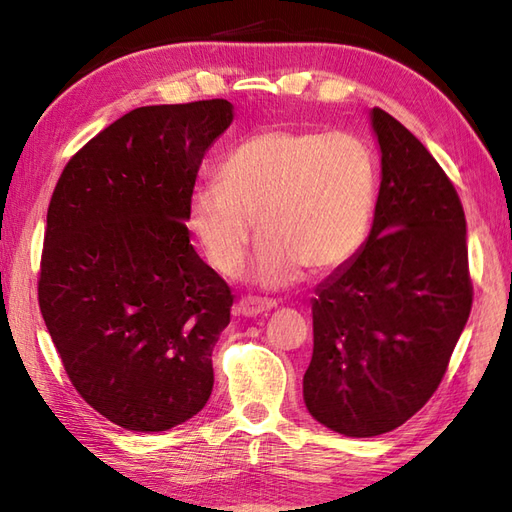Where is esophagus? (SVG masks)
Masks as SVG:
<instances>
[{
  "label": "esophagus",
  "instance_id": "1",
  "mask_svg": "<svg viewBox=\"0 0 512 512\" xmlns=\"http://www.w3.org/2000/svg\"><path fill=\"white\" fill-rule=\"evenodd\" d=\"M277 306L273 299H262V297H242L237 301V310L244 317H257V314H266Z\"/></svg>",
  "mask_w": 512,
  "mask_h": 512
}]
</instances>
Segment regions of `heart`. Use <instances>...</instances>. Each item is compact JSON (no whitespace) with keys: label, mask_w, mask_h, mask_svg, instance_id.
I'll list each match as a JSON object with an SVG mask.
<instances>
[{"label":"heart","mask_w":512,"mask_h":512,"mask_svg":"<svg viewBox=\"0 0 512 512\" xmlns=\"http://www.w3.org/2000/svg\"><path fill=\"white\" fill-rule=\"evenodd\" d=\"M378 202V160L350 132L270 129L226 156L220 184H204L189 200V226L209 264L222 275L242 266L255 237V277L284 286L303 268L332 273L361 255Z\"/></svg>","instance_id":"1"}]
</instances>
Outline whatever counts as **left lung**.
I'll return each mask as SVG.
<instances>
[{"label":"left lung","instance_id":"left-lung-1","mask_svg":"<svg viewBox=\"0 0 512 512\" xmlns=\"http://www.w3.org/2000/svg\"><path fill=\"white\" fill-rule=\"evenodd\" d=\"M380 180L374 226L352 264L312 299L306 407L325 427L372 438L436 394L473 306L460 195L427 147L374 107Z\"/></svg>","mask_w":512,"mask_h":512}]
</instances>
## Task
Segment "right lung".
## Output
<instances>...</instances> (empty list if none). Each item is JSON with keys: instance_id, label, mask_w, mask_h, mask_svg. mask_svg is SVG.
I'll use <instances>...</instances> for the list:
<instances>
[{"instance_id": "add662e5", "label": "right lung", "mask_w": 512, "mask_h": 512, "mask_svg": "<svg viewBox=\"0 0 512 512\" xmlns=\"http://www.w3.org/2000/svg\"><path fill=\"white\" fill-rule=\"evenodd\" d=\"M231 121L224 99L138 107L76 151L54 187L39 308L74 389L127 431H167L211 396L233 292L184 220Z\"/></svg>"}]
</instances>
